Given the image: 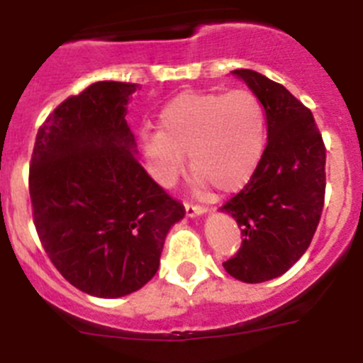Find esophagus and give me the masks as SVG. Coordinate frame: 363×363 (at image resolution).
Masks as SVG:
<instances>
[{
    "label": "esophagus",
    "mask_w": 363,
    "mask_h": 363,
    "mask_svg": "<svg viewBox=\"0 0 363 363\" xmlns=\"http://www.w3.org/2000/svg\"><path fill=\"white\" fill-rule=\"evenodd\" d=\"M207 213L205 207H200V205H191V203H185V214L189 218H196V216H203Z\"/></svg>",
    "instance_id": "1"
}]
</instances>
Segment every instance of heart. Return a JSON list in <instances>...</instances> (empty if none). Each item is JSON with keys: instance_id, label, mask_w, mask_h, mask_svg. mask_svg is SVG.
<instances>
[{"instance_id": "heart-1", "label": "heart", "mask_w": 363, "mask_h": 363, "mask_svg": "<svg viewBox=\"0 0 363 363\" xmlns=\"http://www.w3.org/2000/svg\"><path fill=\"white\" fill-rule=\"evenodd\" d=\"M160 130H145L140 147L149 172L172 187L185 171V156L200 187L236 192L249 184L267 143L265 108L251 91L182 92L160 112Z\"/></svg>"}]
</instances>
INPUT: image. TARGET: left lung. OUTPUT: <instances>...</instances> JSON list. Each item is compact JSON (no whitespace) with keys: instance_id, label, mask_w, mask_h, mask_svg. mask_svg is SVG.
Instances as JSON below:
<instances>
[{"instance_id":"8db88e82","label":"left lung","mask_w":363,"mask_h":363,"mask_svg":"<svg viewBox=\"0 0 363 363\" xmlns=\"http://www.w3.org/2000/svg\"><path fill=\"white\" fill-rule=\"evenodd\" d=\"M258 96L267 120V147L255 176L221 213L242 227L238 255L223 267L245 284L281 277L307 251L325 194V147L306 105L264 74L236 69Z\"/></svg>"}]
</instances>
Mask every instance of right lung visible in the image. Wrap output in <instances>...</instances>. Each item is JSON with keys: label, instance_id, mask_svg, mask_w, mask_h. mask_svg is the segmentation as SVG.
Listing matches in <instances>:
<instances>
[{"label": "right lung", "instance_id": "right-lung-1", "mask_svg": "<svg viewBox=\"0 0 363 363\" xmlns=\"http://www.w3.org/2000/svg\"><path fill=\"white\" fill-rule=\"evenodd\" d=\"M136 85L98 82L38 130L28 176L34 225L76 289L120 298L156 274L167 233L185 216L138 162L127 125Z\"/></svg>", "mask_w": 363, "mask_h": 363}]
</instances>
